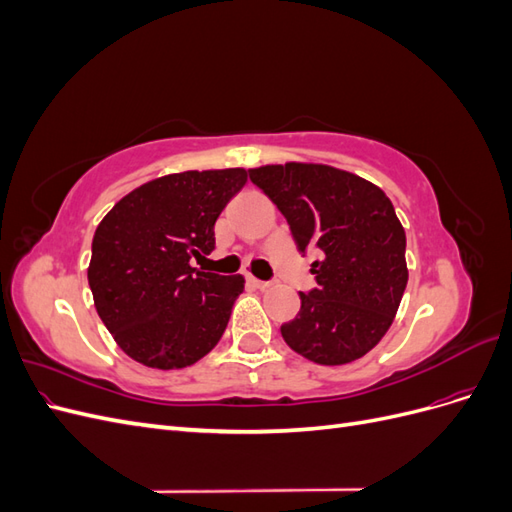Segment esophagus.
Segmentation results:
<instances>
[{
	"label": "esophagus",
	"mask_w": 512,
	"mask_h": 512,
	"mask_svg": "<svg viewBox=\"0 0 512 512\" xmlns=\"http://www.w3.org/2000/svg\"><path fill=\"white\" fill-rule=\"evenodd\" d=\"M247 282H250L254 288H258V290H265V288H269L271 284L269 282H262V280H256V277H247Z\"/></svg>",
	"instance_id": "esophagus-1"
}]
</instances>
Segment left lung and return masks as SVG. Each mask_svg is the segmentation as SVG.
<instances>
[{"label": "left lung", "mask_w": 512, "mask_h": 512, "mask_svg": "<svg viewBox=\"0 0 512 512\" xmlns=\"http://www.w3.org/2000/svg\"><path fill=\"white\" fill-rule=\"evenodd\" d=\"M250 179L286 218L297 247L316 245L318 286L282 324L284 342L318 365L361 359L389 331L408 284L406 232L378 185L327 164H269Z\"/></svg>", "instance_id": "obj_1"}]
</instances>
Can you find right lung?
Listing matches in <instances>:
<instances>
[{
	"instance_id": "1",
	"label": "right lung",
	"mask_w": 512,
	"mask_h": 512,
	"mask_svg": "<svg viewBox=\"0 0 512 512\" xmlns=\"http://www.w3.org/2000/svg\"><path fill=\"white\" fill-rule=\"evenodd\" d=\"M245 168L185 170L143 183L98 224L87 280L98 316L130 359L181 369L209 354L243 292V275L205 273L215 220Z\"/></svg>"
}]
</instances>
